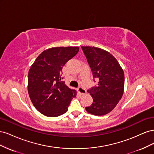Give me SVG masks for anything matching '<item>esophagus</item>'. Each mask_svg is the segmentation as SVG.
I'll list each match as a JSON object with an SVG mask.
<instances>
[{
	"label": "esophagus",
	"mask_w": 154,
	"mask_h": 154,
	"mask_svg": "<svg viewBox=\"0 0 154 154\" xmlns=\"http://www.w3.org/2000/svg\"><path fill=\"white\" fill-rule=\"evenodd\" d=\"M78 91L79 93H80V94H81L82 95L85 94L86 93H87V91H85V88H82L81 87H80L78 88Z\"/></svg>",
	"instance_id": "obj_1"
}]
</instances>
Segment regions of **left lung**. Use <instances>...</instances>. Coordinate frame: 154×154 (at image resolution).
I'll list each match as a JSON object with an SVG mask.
<instances>
[{
    "mask_svg": "<svg viewBox=\"0 0 154 154\" xmlns=\"http://www.w3.org/2000/svg\"><path fill=\"white\" fill-rule=\"evenodd\" d=\"M82 49L91 67L93 78L99 80L97 86L87 91L92 97L93 102L85 109L93 115H105L115 108L123 96V70L108 51L90 46H82Z\"/></svg>",
    "mask_w": 154,
    "mask_h": 154,
    "instance_id": "obj_1",
    "label": "left lung"
}]
</instances>
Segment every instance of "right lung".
Wrapping results in <instances>:
<instances>
[{
	"label": "right lung",
	"mask_w": 154,
	"mask_h": 154,
	"mask_svg": "<svg viewBox=\"0 0 154 154\" xmlns=\"http://www.w3.org/2000/svg\"><path fill=\"white\" fill-rule=\"evenodd\" d=\"M79 51L78 47H57L44 51L28 72L27 91L36 109L48 117L66 113L76 91L62 81L63 66Z\"/></svg>",
	"instance_id": "obj_1"
}]
</instances>
